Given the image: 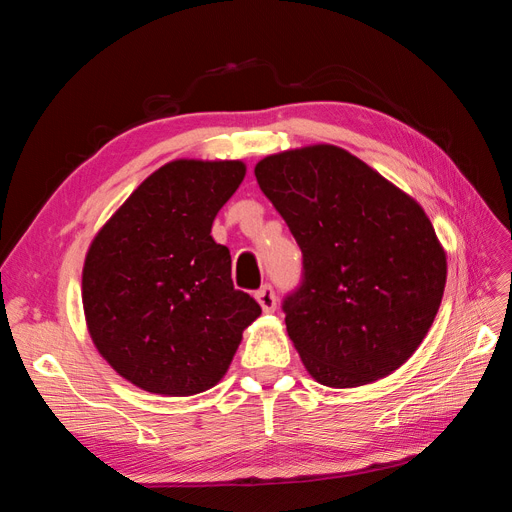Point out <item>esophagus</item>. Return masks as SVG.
<instances>
[{
	"label": "esophagus",
	"instance_id": "1",
	"mask_svg": "<svg viewBox=\"0 0 512 512\" xmlns=\"http://www.w3.org/2000/svg\"><path fill=\"white\" fill-rule=\"evenodd\" d=\"M256 299H258V303H260V307H262V312H265V314L275 312L277 299H275V290H273V286H269V284L262 286V288L256 292Z\"/></svg>",
	"mask_w": 512,
	"mask_h": 512
}]
</instances>
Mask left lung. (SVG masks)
Here are the masks:
<instances>
[{"mask_svg":"<svg viewBox=\"0 0 512 512\" xmlns=\"http://www.w3.org/2000/svg\"><path fill=\"white\" fill-rule=\"evenodd\" d=\"M303 252L286 331L305 369L333 389L393 374L421 346L446 286V252L427 213L335 145H307L254 168Z\"/></svg>","mask_w":512,"mask_h":512,"instance_id":"8db88e82","label":"left lung"}]
</instances>
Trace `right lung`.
<instances>
[{"label": "right lung", "instance_id": "obj_1", "mask_svg": "<svg viewBox=\"0 0 512 512\" xmlns=\"http://www.w3.org/2000/svg\"><path fill=\"white\" fill-rule=\"evenodd\" d=\"M241 160H173L151 173L91 241L83 309L121 378L164 397L209 391L260 305L230 280L211 226L245 177Z\"/></svg>", "mask_w": 512, "mask_h": 512}]
</instances>
